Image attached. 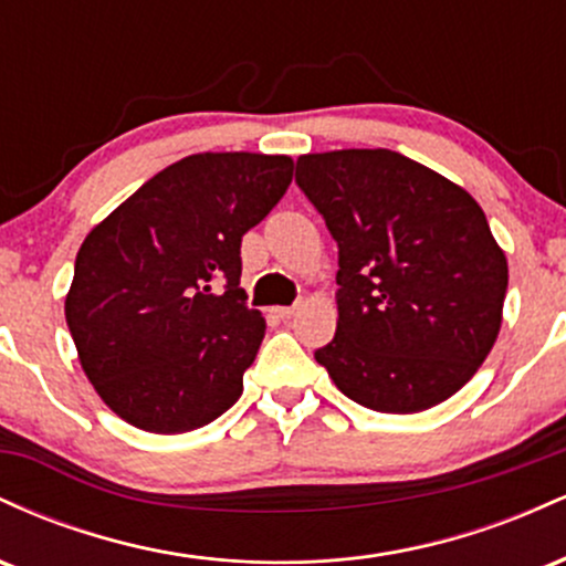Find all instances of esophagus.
<instances>
[{"label":"esophagus","mask_w":566,"mask_h":566,"mask_svg":"<svg viewBox=\"0 0 566 566\" xmlns=\"http://www.w3.org/2000/svg\"><path fill=\"white\" fill-rule=\"evenodd\" d=\"M276 314L282 316V319H292V316L297 314V305H282V308H276Z\"/></svg>","instance_id":"34e87169"}]
</instances>
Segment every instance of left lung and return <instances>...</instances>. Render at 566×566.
I'll use <instances>...</instances> for the list:
<instances>
[{
  "instance_id": "left-lung-1",
  "label": "left lung",
  "mask_w": 566,
  "mask_h": 566,
  "mask_svg": "<svg viewBox=\"0 0 566 566\" xmlns=\"http://www.w3.org/2000/svg\"><path fill=\"white\" fill-rule=\"evenodd\" d=\"M337 242V329L316 361L356 405L409 415L469 382L495 346L509 263L465 188L388 148L297 159Z\"/></svg>"
}]
</instances>
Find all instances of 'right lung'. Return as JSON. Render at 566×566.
<instances>
[{
	"label": "right lung",
	"mask_w": 566,
	"mask_h": 566,
	"mask_svg": "<svg viewBox=\"0 0 566 566\" xmlns=\"http://www.w3.org/2000/svg\"><path fill=\"white\" fill-rule=\"evenodd\" d=\"M290 184V157L191 154L87 233L66 322L84 375L129 426L186 433L242 396L265 335L239 287L242 237Z\"/></svg>",
	"instance_id": "right-lung-1"
}]
</instances>
